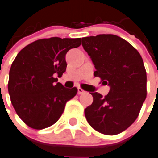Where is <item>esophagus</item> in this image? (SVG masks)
I'll return each instance as SVG.
<instances>
[{
  "mask_svg": "<svg viewBox=\"0 0 158 158\" xmlns=\"http://www.w3.org/2000/svg\"><path fill=\"white\" fill-rule=\"evenodd\" d=\"M83 93H85V91L82 89L81 87H78V94H79V95H81V94Z\"/></svg>",
  "mask_w": 158,
  "mask_h": 158,
  "instance_id": "obj_1",
  "label": "esophagus"
}]
</instances>
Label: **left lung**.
<instances>
[{
  "label": "left lung",
  "mask_w": 158,
  "mask_h": 158,
  "mask_svg": "<svg viewBox=\"0 0 158 158\" xmlns=\"http://www.w3.org/2000/svg\"><path fill=\"white\" fill-rule=\"evenodd\" d=\"M103 83L110 86L105 96L91 93L93 102L84 110L92 128L105 135H116L130 126L146 98V71L140 54L132 45L113 34L82 38Z\"/></svg>",
  "instance_id": "8db88e82"
}]
</instances>
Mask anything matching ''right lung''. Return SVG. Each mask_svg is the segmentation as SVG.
<instances>
[{"label": "right lung", "mask_w": 158, "mask_h": 158, "mask_svg": "<svg viewBox=\"0 0 158 158\" xmlns=\"http://www.w3.org/2000/svg\"><path fill=\"white\" fill-rule=\"evenodd\" d=\"M81 38L54 37L32 42L18 54L9 71L8 90L16 112L28 126L43 129L56 123L77 94L57 83L67 69L66 54Z\"/></svg>", "instance_id": "right-lung-1"}]
</instances>
